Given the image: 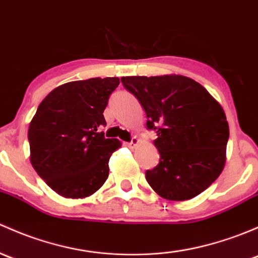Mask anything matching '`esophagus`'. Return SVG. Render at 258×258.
I'll return each instance as SVG.
<instances>
[{
  "mask_svg": "<svg viewBox=\"0 0 258 258\" xmlns=\"http://www.w3.org/2000/svg\"><path fill=\"white\" fill-rule=\"evenodd\" d=\"M138 142H140V140H138L137 137H132L131 142L126 143V145H127V147H130V148H134L135 146H137V145H138Z\"/></svg>",
  "mask_w": 258,
  "mask_h": 258,
  "instance_id": "obj_1",
  "label": "esophagus"
}]
</instances>
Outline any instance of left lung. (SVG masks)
Wrapping results in <instances>:
<instances>
[{
	"label": "left lung",
	"instance_id": "obj_1",
	"mask_svg": "<svg viewBox=\"0 0 258 258\" xmlns=\"http://www.w3.org/2000/svg\"><path fill=\"white\" fill-rule=\"evenodd\" d=\"M145 108L159 163L146 179L159 197L189 200L218 179L226 161L229 123L221 105L183 75L121 78Z\"/></svg>",
	"mask_w": 258,
	"mask_h": 258
}]
</instances>
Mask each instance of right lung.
Returning <instances> with one entry per match:
<instances>
[{
  "mask_svg": "<svg viewBox=\"0 0 258 258\" xmlns=\"http://www.w3.org/2000/svg\"><path fill=\"white\" fill-rule=\"evenodd\" d=\"M118 78L70 81L50 91L28 128L31 163L55 193L79 199L99 190L108 177V159L121 147L99 132Z\"/></svg>",
  "mask_w": 258,
  "mask_h": 258,
  "instance_id": "1",
  "label": "right lung"
}]
</instances>
